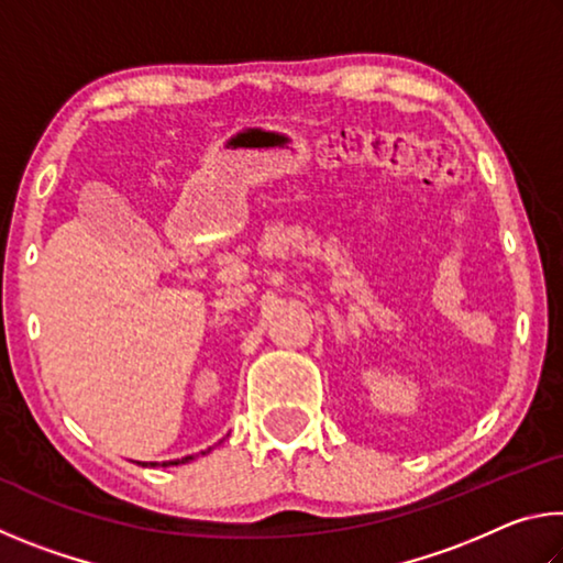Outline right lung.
I'll use <instances>...</instances> for the list:
<instances>
[{
    "instance_id": "right-lung-1",
    "label": "right lung",
    "mask_w": 563,
    "mask_h": 563,
    "mask_svg": "<svg viewBox=\"0 0 563 563\" xmlns=\"http://www.w3.org/2000/svg\"><path fill=\"white\" fill-rule=\"evenodd\" d=\"M211 452V446H208L206 452H201V454H208ZM190 460H196L194 454H188V456H180V460H170V462H164V466H174V464H186V462H190ZM151 466H156V462H151Z\"/></svg>"
}]
</instances>
